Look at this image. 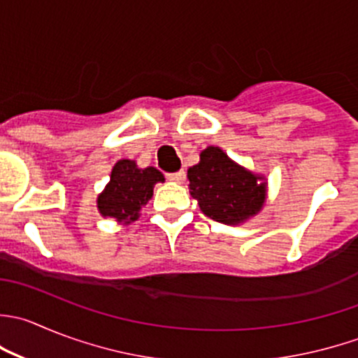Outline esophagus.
<instances>
[{
	"mask_svg": "<svg viewBox=\"0 0 358 358\" xmlns=\"http://www.w3.org/2000/svg\"><path fill=\"white\" fill-rule=\"evenodd\" d=\"M169 182H175V183H182L185 180V171H176V173H169L168 175Z\"/></svg>",
	"mask_w": 358,
	"mask_h": 358,
	"instance_id": "obj_1",
	"label": "esophagus"
}]
</instances>
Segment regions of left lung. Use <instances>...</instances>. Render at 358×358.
I'll return each instance as SVG.
<instances>
[{
  "mask_svg": "<svg viewBox=\"0 0 358 358\" xmlns=\"http://www.w3.org/2000/svg\"><path fill=\"white\" fill-rule=\"evenodd\" d=\"M190 194L206 217L222 224H239L255 215L266 201V185L232 162L220 148L201 152L199 164L189 169Z\"/></svg>",
  "mask_w": 358,
  "mask_h": 358,
  "instance_id": "1",
  "label": "left lung"
}]
</instances>
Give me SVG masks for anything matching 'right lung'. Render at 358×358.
<instances>
[{
	"label": "right lung",
	"mask_w": 358,
	"mask_h": 358,
	"mask_svg": "<svg viewBox=\"0 0 358 358\" xmlns=\"http://www.w3.org/2000/svg\"><path fill=\"white\" fill-rule=\"evenodd\" d=\"M159 182H164L159 169L152 166L140 169L134 161L122 159L113 166L110 183L98 197L99 213L126 224L136 220L138 211L147 204L154 194V185Z\"/></svg>",
	"instance_id": "1"
}]
</instances>
